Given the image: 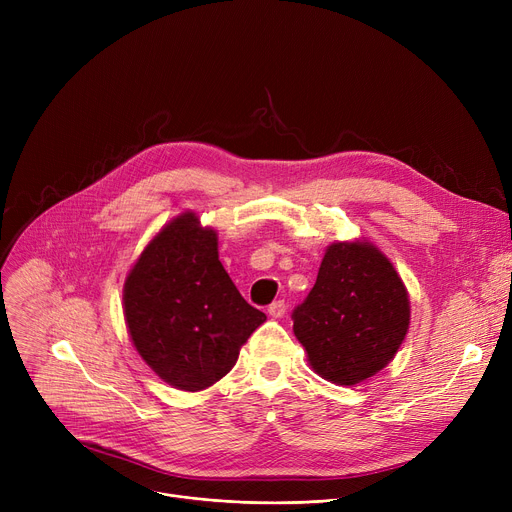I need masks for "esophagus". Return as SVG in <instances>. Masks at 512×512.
Here are the masks:
<instances>
[{
  "instance_id": "esophagus-1",
  "label": "esophagus",
  "mask_w": 512,
  "mask_h": 512,
  "mask_svg": "<svg viewBox=\"0 0 512 512\" xmlns=\"http://www.w3.org/2000/svg\"><path fill=\"white\" fill-rule=\"evenodd\" d=\"M272 317H282L286 313V303L284 301H274L270 307H267Z\"/></svg>"
}]
</instances>
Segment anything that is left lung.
<instances>
[{
    "instance_id": "left-lung-1",
    "label": "left lung",
    "mask_w": 512,
    "mask_h": 512,
    "mask_svg": "<svg viewBox=\"0 0 512 512\" xmlns=\"http://www.w3.org/2000/svg\"><path fill=\"white\" fill-rule=\"evenodd\" d=\"M409 315L392 263L367 242H336L307 299L294 307L292 330L321 378L355 386L392 361Z\"/></svg>"
}]
</instances>
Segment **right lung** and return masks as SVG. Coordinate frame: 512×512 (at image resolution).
<instances>
[{"instance_id":"1","label":"right lung","mask_w":512,"mask_h":512,"mask_svg":"<svg viewBox=\"0 0 512 512\" xmlns=\"http://www.w3.org/2000/svg\"><path fill=\"white\" fill-rule=\"evenodd\" d=\"M124 315L139 355L161 380L203 390L234 367L263 324L218 259V236L184 213L143 251L124 284Z\"/></svg>"}]
</instances>
